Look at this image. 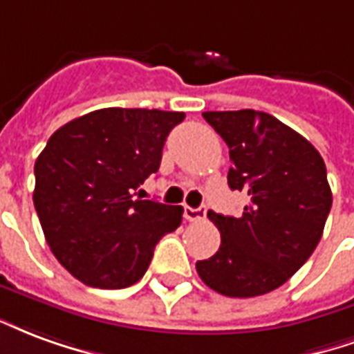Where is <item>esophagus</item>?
Instances as JSON below:
<instances>
[{"label":"esophagus","instance_id":"1","mask_svg":"<svg viewBox=\"0 0 354 354\" xmlns=\"http://www.w3.org/2000/svg\"><path fill=\"white\" fill-rule=\"evenodd\" d=\"M205 207H188V205H185V218L187 221H190V223H198V221H203L205 218Z\"/></svg>","mask_w":354,"mask_h":354}]
</instances>
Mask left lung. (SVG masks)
<instances>
[{"label": "left lung", "instance_id": "left-lung-1", "mask_svg": "<svg viewBox=\"0 0 354 354\" xmlns=\"http://www.w3.org/2000/svg\"><path fill=\"white\" fill-rule=\"evenodd\" d=\"M230 149L228 185L245 190L239 216L209 211L221 247L198 260L209 288L230 298L272 292L313 254L332 207L326 166L308 139L254 109L203 113Z\"/></svg>", "mask_w": 354, "mask_h": 354}]
</instances>
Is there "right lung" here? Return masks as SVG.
Returning <instances> with one entry per match:
<instances>
[{
    "label": "right lung",
    "instance_id": "obj_1",
    "mask_svg": "<svg viewBox=\"0 0 354 354\" xmlns=\"http://www.w3.org/2000/svg\"><path fill=\"white\" fill-rule=\"evenodd\" d=\"M185 113L92 111L54 131L35 160L33 205L53 254L75 279L126 288L151 264L162 236L177 230L180 205L133 196L156 174L166 138Z\"/></svg>",
    "mask_w": 354,
    "mask_h": 354
}]
</instances>
